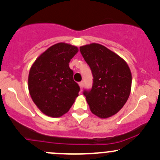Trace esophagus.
<instances>
[{
	"label": "esophagus",
	"instance_id": "1",
	"mask_svg": "<svg viewBox=\"0 0 160 160\" xmlns=\"http://www.w3.org/2000/svg\"><path fill=\"white\" fill-rule=\"evenodd\" d=\"M83 85H84V83H83V82H82V81L79 82V86H80V89H81V90L82 89V87H83Z\"/></svg>",
	"mask_w": 160,
	"mask_h": 160
}]
</instances>
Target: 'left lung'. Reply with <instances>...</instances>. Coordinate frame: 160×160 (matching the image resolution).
Segmentation results:
<instances>
[{"instance_id": "1", "label": "left lung", "mask_w": 160, "mask_h": 160, "mask_svg": "<svg viewBox=\"0 0 160 160\" xmlns=\"http://www.w3.org/2000/svg\"><path fill=\"white\" fill-rule=\"evenodd\" d=\"M80 50L93 76L92 89L83 92L90 111L99 118L111 117L122 109L129 97V67L123 58L99 43L82 46Z\"/></svg>"}]
</instances>
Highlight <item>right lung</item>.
I'll list each match as a JSON object with an SVG mask.
<instances>
[{"mask_svg":"<svg viewBox=\"0 0 160 160\" xmlns=\"http://www.w3.org/2000/svg\"><path fill=\"white\" fill-rule=\"evenodd\" d=\"M78 52L75 46L58 43L38 57L28 74V90L33 102L45 115L60 117L79 95L69 62Z\"/></svg>","mask_w":160,"mask_h":160,"instance_id":"1","label":"right lung"}]
</instances>
